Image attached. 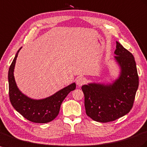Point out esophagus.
<instances>
[{"instance_id":"esophagus-1","label":"esophagus","mask_w":147,"mask_h":147,"mask_svg":"<svg viewBox=\"0 0 147 147\" xmlns=\"http://www.w3.org/2000/svg\"><path fill=\"white\" fill-rule=\"evenodd\" d=\"M86 79L84 78V77H78L77 80H76V83H77V85L78 86H82L83 85H84L85 83H86Z\"/></svg>"}]
</instances>
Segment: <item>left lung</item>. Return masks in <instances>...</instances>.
Listing matches in <instances>:
<instances>
[{
	"mask_svg": "<svg viewBox=\"0 0 147 147\" xmlns=\"http://www.w3.org/2000/svg\"><path fill=\"white\" fill-rule=\"evenodd\" d=\"M120 66L119 77L112 84L89 83L82 86L86 114L100 122L114 121L132 109L138 87V76L134 55L116 41L114 51Z\"/></svg>",
	"mask_w": 147,
	"mask_h": 147,
	"instance_id": "8db88e82",
	"label": "left lung"
}]
</instances>
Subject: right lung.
<instances>
[{
  "label": "right lung",
  "instance_id": "right-lung-1",
  "mask_svg": "<svg viewBox=\"0 0 147 147\" xmlns=\"http://www.w3.org/2000/svg\"><path fill=\"white\" fill-rule=\"evenodd\" d=\"M17 51L9 70V98L15 109L27 120L34 123H47L57 116L61 105L71 91L76 88V84L72 83L59 90L52 96L42 100L30 98L19 90L14 78V68L20 50Z\"/></svg>",
  "mask_w": 147,
  "mask_h": 147
}]
</instances>
